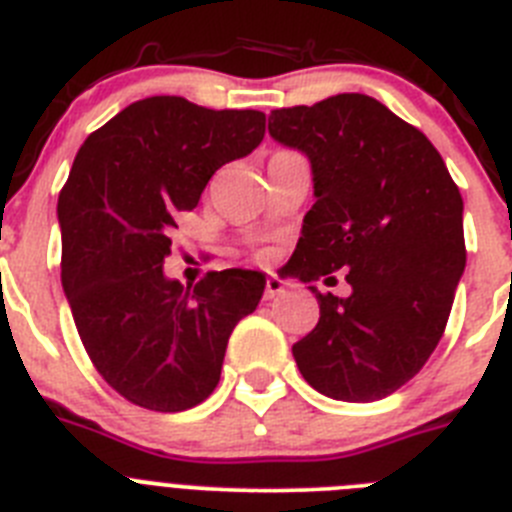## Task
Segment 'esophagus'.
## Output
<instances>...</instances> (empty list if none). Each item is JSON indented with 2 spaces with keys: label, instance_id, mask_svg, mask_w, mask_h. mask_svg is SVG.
I'll return each mask as SVG.
<instances>
[{
  "label": "esophagus",
  "instance_id": "esophagus-1",
  "mask_svg": "<svg viewBox=\"0 0 512 512\" xmlns=\"http://www.w3.org/2000/svg\"><path fill=\"white\" fill-rule=\"evenodd\" d=\"M284 292H287V289H284L282 279L274 277V274H271V277H266V289H264L266 300H274V297L284 295Z\"/></svg>",
  "mask_w": 512,
  "mask_h": 512
}]
</instances>
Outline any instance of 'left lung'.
<instances>
[{
  "label": "left lung",
  "mask_w": 512,
  "mask_h": 512,
  "mask_svg": "<svg viewBox=\"0 0 512 512\" xmlns=\"http://www.w3.org/2000/svg\"><path fill=\"white\" fill-rule=\"evenodd\" d=\"M269 133L310 158L318 197L289 271L315 282L343 269L351 284L348 297L310 287L320 318L292 346L297 366L333 400H382L449 320L467 264L459 187L431 140L366 94L271 110Z\"/></svg>",
  "instance_id": "8db88e82"
}]
</instances>
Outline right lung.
Wrapping results in <instances>:
<instances>
[{
    "label": "right lung",
    "instance_id": "1",
    "mask_svg": "<svg viewBox=\"0 0 512 512\" xmlns=\"http://www.w3.org/2000/svg\"><path fill=\"white\" fill-rule=\"evenodd\" d=\"M264 133L259 110L148 97L76 153L58 194L63 292L94 369L133 405L179 413L207 400L230 333L264 295L251 269L207 271L194 287L164 277L176 215Z\"/></svg>",
    "mask_w": 512,
    "mask_h": 512
}]
</instances>
